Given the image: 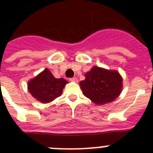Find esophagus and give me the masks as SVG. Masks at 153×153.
Wrapping results in <instances>:
<instances>
[{
  "label": "esophagus",
  "mask_w": 153,
  "mask_h": 153,
  "mask_svg": "<svg viewBox=\"0 0 153 153\" xmlns=\"http://www.w3.org/2000/svg\"><path fill=\"white\" fill-rule=\"evenodd\" d=\"M70 80L71 81V82H76H76H77V81H78V79H76V77H74V78H70Z\"/></svg>",
  "instance_id": "obj_1"
}]
</instances>
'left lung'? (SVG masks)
I'll return each mask as SVG.
<instances>
[{
  "label": "left lung",
  "instance_id": "1",
  "mask_svg": "<svg viewBox=\"0 0 153 153\" xmlns=\"http://www.w3.org/2000/svg\"><path fill=\"white\" fill-rule=\"evenodd\" d=\"M84 76V80L79 82L80 89L97 105L113 102L122 92L123 78L117 70L94 66Z\"/></svg>",
  "mask_w": 153,
  "mask_h": 153
}]
</instances>
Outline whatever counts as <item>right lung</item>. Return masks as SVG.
Instances as JSON below:
<instances>
[{
  "label": "right lung",
  "mask_w": 153,
  "mask_h": 153,
  "mask_svg": "<svg viewBox=\"0 0 153 153\" xmlns=\"http://www.w3.org/2000/svg\"><path fill=\"white\" fill-rule=\"evenodd\" d=\"M68 83L63 78H55L47 68L27 83L28 92L36 100L42 103L52 102L60 97L66 84Z\"/></svg>",
  "instance_id": "obj_1"
}]
</instances>
